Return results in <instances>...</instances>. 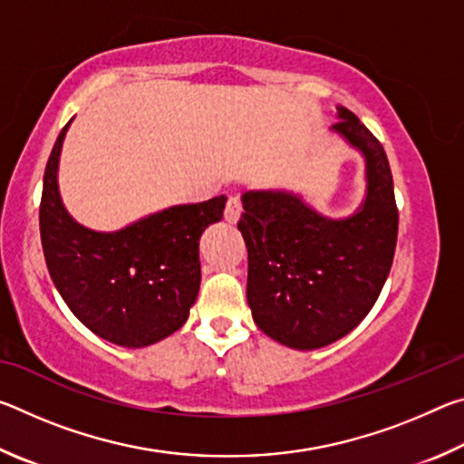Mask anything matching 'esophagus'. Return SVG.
<instances>
[{
  "label": "esophagus",
  "instance_id": "34e87169",
  "mask_svg": "<svg viewBox=\"0 0 464 464\" xmlns=\"http://www.w3.org/2000/svg\"><path fill=\"white\" fill-rule=\"evenodd\" d=\"M241 200L237 196H231L229 200H227V207H225V221L227 223H237L239 217H241Z\"/></svg>",
  "mask_w": 464,
  "mask_h": 464
}]
</instances>
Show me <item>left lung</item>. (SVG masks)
Wrapping results in <instances>:
<instances>
[{
  "label": "left lung",
  "instance_id": "obj_1",
  "mask_svg": "<svg viewBox=\"0 0 464 464\" xmlns=\"http://www.w3.org/2000/svg\"><path fill=\"white\" fill-rule=\"evenodd\" d=\"M337 119L332 129L366 160V198L354 215L327 218L282 190L241 196L251 315L266 335L296 350L324 348L368 315L397 246L387 153L348 108H337Z\"/></svg>",
  "mask_w": 464,
  "mask_h": 464
}]
</instances>
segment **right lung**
<instances>
[{
    "instance_id": "1",
    "label": "right lung",
    "mask_w": 464,
    "mask_h": 464,
    "mask_svg": "<svg viewBox=\"0 0 464 464\" xmlns=\"http://www.w3.org/2000/svg\"><path fill=\"white\" fill-rule=\"evenodd\" d=\"M69 124L44 169L41 239L63 301L104 340L143 348L186 324L200 288L198 241L221 221L227 198L179 204L114 233L85 229L63 207L57 168Z\"/></svg>"
}]
</instances>
